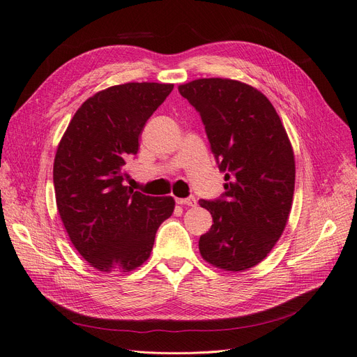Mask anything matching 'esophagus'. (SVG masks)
I'll use <instances>...</instances> for the list:
<instances>
[{
    "mask_svg": "<svg viewBox=\"0 0 357 357\" xmlns=\"http://www.w3.org/2000/svg\"><path fill=\"white\" fill-rule=\"evenodd\" d=\"M176 202L180 205H188V207H195L197 205V199L193 197L189 198H176Z\"/></svg>",
    "mask_w": 357,
    "mask_h": 357,
    "instance_id": "obj_1",
    "label": "esophagus"
}]
</instances>
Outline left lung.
Masks as SVG:
<instances>
[{
    "mask_svg": "<svg viewBox=\"0 0 357 357\" xmlns=\"http://www.w3.org/2000/svg\"><path fill=\"white\" fill-rule=\"evenodd\" d=\"M205 126L225 174L220 199L199 205L213 225L199 238L205 262L245 271L262 262L282 236L295 190V155L274 105L253 86L198 79L178 86Z\"/></svg>",
    "mask_w": 357,
    "mask_h": 357,
    "instance_id": "1",
    "label": "left lung"
}]
</instances>
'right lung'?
Masks as SVG:
<instances>
[{
  "instance_id": "obj_1",
  "label": "right lung",
  "mask_w": 357,
  "mask_h": 357,
  "mask_svg": "<svg viewBox=\"0 0 357 357\" xmlns=\"http://www.w3.org/2000/svg\"><path fill=\"white\" fill-rule=\"evenodd\" d=\"M174 84L125 83L96 92L75 112L53 162L56 207L73 245L102 273L143 265L172 197H149L123 185L147 119Z\"/></svg>"
}]
</instances>
